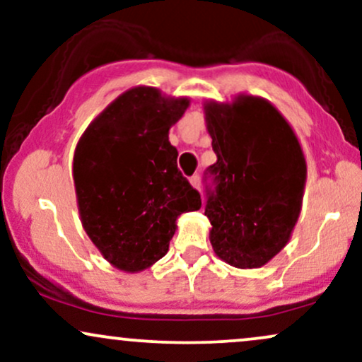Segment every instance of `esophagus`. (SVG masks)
Instances as JSON below:
<instances>
[{
	"label": "esophagus",
	"instance_id": "obj_1",
	"mask_svg": "<svg viewBox=\"0 0 362 362\" xmlns=\"http://www.w3.org/2000/svg\"><path fill=\"white\" fill-rule=\"evenodd\" d=\"M190 185H192L194 189L201 190V177H199V175H194V177H190Z\"/></svg>",
	"mask_w": 362,
	"mask_h": 362
}]
</instances>
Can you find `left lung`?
<instances>
[{"label":"left lung","mask_w":362,"mask_h":362,"mask_svg":"<svg viewBox=\"0 0 362 362\" xmlns=\"http://www.w3.org/2000/svg\"><path fill=\"white\" fill-rule=\"evenodd\" d=\"M218 161L207 197L213 250L236 269H259L289 242L300 218L306 160L293 127L271 102L240 93L204 102Z\"/></svg>","instance_id":"obj_1"}]
</instances>
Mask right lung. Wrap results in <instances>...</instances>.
Wrapping results in <instances>:
<instances>
[{
  "mask_svg": "<svg viewBox=\"0 0 362 362\" xmlns=\"http://www.w3.org/2000/svg\"><path fill=\"white\" fill-rule=\"evenodd\" d=\"M187 97L134 86L97 115L78 141L73 180L91 243L119 271L136 274L167 255L182 213L201 195L177 168L168 131L189 109Z\"/></svg>",
  "mask_w": 362,
  "mask_h": 362,
  "instance_id": "obj_1",
  "label": "right lung"
}]
</instances>
